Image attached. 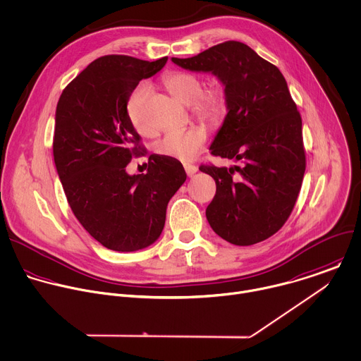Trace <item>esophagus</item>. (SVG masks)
Masks as SVG:
<instances>
[{
	"mask_svg": "<svg viewBox=\"0 0 361 361\" xmlns=\"http://www.w3.org/2000/svg\"><path fill=\"white\" fill-rule=\"evenodd\" d=\"M183 168H185V171H186L188 176H193V175L197 172V166L190 165V164H185V165H183Z\"/></svg>",
	"mask_w": 361,
	"mask_h": 361,
	"instance_id": "34e87169",
	"label": "esophagus"
}]
</instances>
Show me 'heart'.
<instances>
[{
    "label": "heart",
    "mask_w": 361,
    "mask_h": 361,
    "mask_svg": "<svg viewBox=\"0 0 361 361\" xmlns=\"http://www.w3.org/2000/svg\"><path fill=\"white\" fill-rule=\"evenodd\" d=\"M165 87L183 104L193 106L195 113L209 121L221 117L226 109V100L220 90L203 92V82L199 76L188 72H171L164 76ZM151 93L148 83H138L127 99V114L131 124L140 133H147L144 120V107ZM207 134L203 128L195 127L182 131L166 133L155 145L158 154L179 161H192L206 144Z\"/></svg>",
    "instance_id": "b5f03b06"
}]
</instances>
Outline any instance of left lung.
Segmentation results:
<instances>
[{
    "instance_id": "left-lung-1",
    "label": "left lung",
    "mask_w": 361,
    "mask_h": 361,
    "mask_svg": "<svg viewBox=\"0 0 361 361\" xmlns=\"http://www.w3.org/2000/svg\"><path fill=\"white\" fill-rule=\"evenodd\" d=\"M172 62L219 79L227 114L209 149L243 164L199 168L216 182V195L206 209L210 227L234 245L267 240L289 217L305 173L302 120L285 78L235 41ZM234 169L240 173L237 180Z\"/></svg>"
}]
</instances>
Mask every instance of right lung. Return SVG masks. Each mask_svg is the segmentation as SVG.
<instances>
[{
  "instance_id": "add662e5",
  "label": "right lung",
  "mask_w": 361,
  "mask_h": 361,
  "mask_svg": "<svg viewBox=\"0 0 361 361\" xmlns=\"http://www.w3.org/2000/svg\"><path fill=\"white\" fill-rule=\"evenodd\" d=\"M168 58L147 62L109 55L92 62L63 90L55 114L54 158L72 212L102 245L121 252L154 244L165 226L171 197L186 180L182 164L148 158L147 173L130 175L140 141L127 99Z\"/></svg>"
}]
</instances>
